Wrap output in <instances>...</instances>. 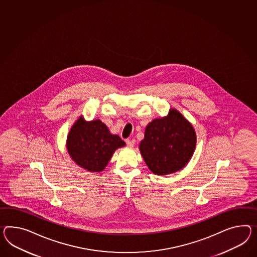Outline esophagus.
I'll list each match as a JSON object with an SVG mask.
<instances>
[{
  "mask_svg": "<svg viewBox=\"0 0 257 257\" xmlns=\"http://www.w3.org/2000/svg\"><path fill=\"white\" fill-rule=\"evenodd\" d=\"M125 143H126V145H127L128 147H133L134 145H135V140H130V139H127V140L125 141Z\"/></svg>",
  "mask_w": 257,
  "mask_h": 257,
  "instance_id": "34e87169",
  "label": "esophagus"
}]
</instances>
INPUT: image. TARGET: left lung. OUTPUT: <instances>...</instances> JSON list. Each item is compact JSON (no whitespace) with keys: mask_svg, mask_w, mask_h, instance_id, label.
Wrapping results in <instances>:
<instances>
[{"mask_svg":"<svg viewBox=\"0 0 257 257\" xmlns=\"http://www.w3.org/2000/svg\"><path fill=\"white\" fill-rule=\"evenodd\" d=\"M196 145L194 126L178 110L171 108L168 115L154 119L146 125L139 149L154 174L168 175L188 164Z\"/></svg>","mask_w":257,"mask_h":257,"instance_id":"8db88e82","label":"left lung"}]
</instances>
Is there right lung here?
Here are the masks:
<instances>
[{
	"mask_svg": "<svg viewBox=\"0 0 257 257\" xmlns=\"http://www.w3.org/2000/svg\"><path fill=\"white\" fill-rule=\"evenodd\" d=\"M125 143L99 119L86 121L80 115L67 135L66 148L73 162L89 172H101L114 151Z\"/></svg>",
	"mask_w": 257,
	"mask_h": 257,
	"instance_id": "obj_1",
	"label": "right lung"
}]
</instances>
